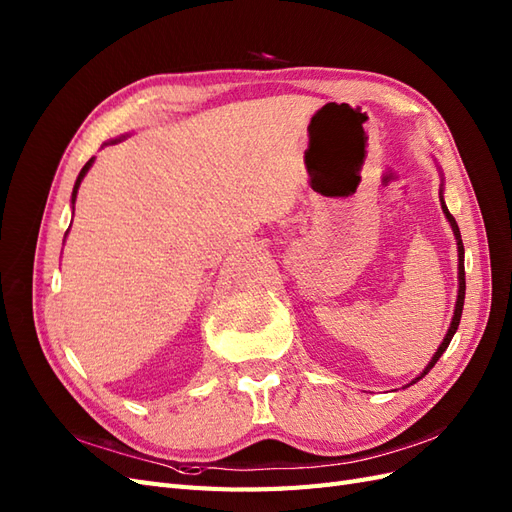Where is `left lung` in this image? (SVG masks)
<instances>
[{"label":"left lung","mask_w":512,"mask_h":512,"mask_svg":"<svg viewBox=\"0 0 512 512\" xmlns=\"http://www.w3.org/2000/svg\"><path fill=\"white\" fill-rule=\"evenodd\" d=\"M440 203H442V209H444V213H446L448 222H451V226H453L455 239H457V250H459V292H457V305H455V316H453V322H451V329H448V333H446V337H444V342L440 344L438 352L433 354V359H431V363L425 367L423 374L418 376V378H414L410 384H414V382L421 380L423 376H427V374H429V369L438 363V359H440V356L444 354V350L448 348V344H451V339H453V335H455V331H457V327H459V320H461V312H463V299H466V267H463V243H461V232H459V226H457L455 218H453V215H451V211H448V209H446V205H444L442 192H440Z\"/></svg>","instance_id":"obj_1"}]
</instances>
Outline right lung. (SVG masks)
Segmentation results:
<instances>
[{
    "label": "right lung",
    "mask_w": 512,
    "mask_h": 512,
    "mask_svg": "<svg viewBox=\"0 0 512 512\" xmlns=\"http://www.w3.org/2000/svg\"><path fill=\"white\" fill-rule=\"evenodd\" d=\"M113 143H117V141H113ZM94 164V158H91L85 166H83V170L79 173V179H76V183H74V190H72V205H74V200H76V192H79V185H81V181H83V177L87 175V170H89V166Z\"/></svg>",
    "instance_id": "obj_1"
}]
</instances>
